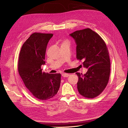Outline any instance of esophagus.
I'll return each instance as SVG.
<instances>
[{"instance_id": "1", "label": "esophagus", "mask_w": 128, "mask_h": 128, "mask_svg": "<svg viewBox=\"0 0 128 128\" xmlns=\"http://www.w3.org/2000/svg\"><path fill=\"white\" fill-rule=\"evenodd\" d=\"M69 75V74H66V73H62V76L64 77H68Z\"/></svg>"}]
</instances>
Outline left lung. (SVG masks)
I'll use <instances>...</instances> for the list:
<instances>
[{"mask_svg": "<svg viewBox=\"0 0 128 128\" xmlns=\"http://www.w3.org/2000/svg\"><path fill=\"white\" fill-rule=\"evenodd\" d=\"M76 44V58L83 60L86 74L76 72L77 89L80 95L94 98L104 90L109 80L110 62L105 42L90 28L77 30L69 34Z\"/></svg>", "mask_w": 128, "mask_h": 128, "instance_id": "left-lung-1", "label": "left lung"}]
</instances>
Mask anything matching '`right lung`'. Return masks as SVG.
Listing matches in <instances>:
<instances>
[{
	"label": "right lung",
	"mask_w": 128,
	"mask_h": 128,
	"mask_svg": "<svg viewBox=\"0 0 128 128\" xmlns=\"http://www.w3.org/2000/svg\"><path fill=\"white\" fill-rule=\"evenodd\" d=\"M52 34L34 32L23 44L19 54L18 71L26 87L34 97L45 100L52 98L59 90L60 74L42 72L46 50Z\"/></svg>",
	"instance_id": "1"
}]
</instances>
